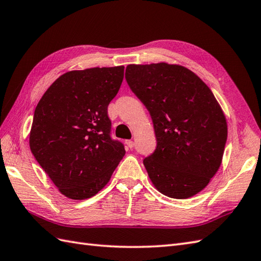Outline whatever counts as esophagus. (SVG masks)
I'll return each mask as SVG.
<instances>
[{
    "label": "esophagus",
    "instance_id": "esophagus-1",
    "mask_svg": "<svg viewBox=\"0 0 261 261\" xmlns=\"http://www.w3.org/2000/svg\"><path fill=\"white\" fill-rule=\"evenodd\" d=\"M126 145H128L130 149H132L133 146H135V142L131 141V140H128V141H126Z\"/></svg>",
    "mask_w": 261,
    "mask_h": 261
}]
</instances>
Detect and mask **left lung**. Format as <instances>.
I'll return each instance as SVG.
<instances>
[{"mask_svg": "<svg viewBox=\"0 0 261 261\" xmlns=\"http://www.w3.org/2000/svg\"><path fill=\"white\" fill-rule=\"evenodd\" d=\"M130 89L150 112L156 149L143 160L154 188L185 199L208 185L222 164L227 121L215 96L181 65H128Z\"/></svg>", "mask_w": 261, "mask_h": 261, "instance_id": "obj_1", "label": "left lung"}]
</instances>
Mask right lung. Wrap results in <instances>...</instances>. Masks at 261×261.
<instances>
[{"label":"right lung","instance_id":"1","mask_svg":"<svg viewBox=\"0 0 261 261\" xmlns=\"http://www.w3.org/2000/svg\"><path fill=\"white\" fill-rule=\"evenodd\" d=\"M123 72V66L67 71L37 103L30 148L66 197L95 196L125 154L123 144L110 138L108 118Z\"/></svg>","mask_w":261,"mask_h":261}]
</instances>
